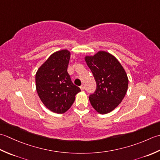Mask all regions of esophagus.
<instances>
[{
  "instance_id": "obj_1",
  "label": "esophagus",
  "mask_w": 160,
  "mask_h": 160,
  "mask_svg": "<svg viewBox=\"0 0 160 160\" xmlns=\"http://www.w3.org/2000/svg\"><path fill=\"white\" fill-rule=\"evenodd\" d=\"M80 88H81V90H83L85 89V87H84L83 85H81V86H80Z\"/></svg>"
}]
</instances>
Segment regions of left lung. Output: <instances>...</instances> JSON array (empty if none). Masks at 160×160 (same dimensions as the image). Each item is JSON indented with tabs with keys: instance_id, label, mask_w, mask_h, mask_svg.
<instances>
[{
	"instance_id": "8db88e82",
	"label": "left lung",
	"mask_w": 160,
	"mask_h": 160,
	"mask_svg": "<svg viewBox=\"0 0 160 160\" xmlns=\"http://www.w3.org/2000/svg\"><path fill=\"white\" fill-rule=\"evenodd\" d=\"M85 60L97 83L96 90L89 96L91 105L100 114L111 112L122 102L128 90L124 69L115 57L104 51L87 56Z\"/></svg>"
}]
</instances>
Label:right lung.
<instances>
[{
    "mask_svg": "<svg viewBox=\"0 0 160 160\" xmlns=\"http://www.w3.org/2000/svg\"><path fill=\"white\" fill-rule=\"evenodd\" d=\"M70 52H56L38 68L36 88L39 98L49 110L62 114L70 108L81 90L72 82L68 72Z\"/></svg>",
    "mask_w": 160,
    "mask_h": 160,
    "instance_id": "right-lung-1",
    "label": "right lung"
}]
</instances>
